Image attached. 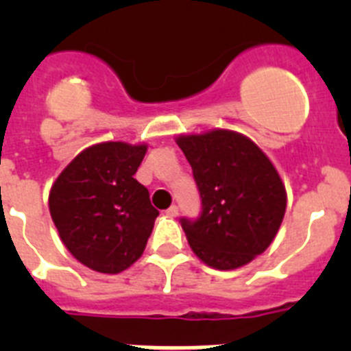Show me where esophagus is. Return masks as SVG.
Returning a JSON list of instances; mask_svg holds the SVG:
<instances>
[{
  "label": "esophagus",
  "mask_w": 351,
  "mask_h": 351,
  "mask_svg": "<svg viewBox=\"0 0 351 351\" xmlns=\"http://www.w3.org/2000/svg\"><path fill=\"white\" fill-rule=\"evenodd\" d=\"M165 214H167V216H170V218H176V216L179 214V207L178 206H170L169 209L165 210Z\"/></svg>",
  "instance_id": "obj_1"
}]
</instances>
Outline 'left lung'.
<instances>
[{
    "label": "left lung",
    "instance_id": "left-lung-1",
    "mask_svg": "<svg viewBox=\"0 0 351 351\" xmlns=\"http://www.w3.org/2000/svg\"><path fill=\"white\" fill-rule=\"evenodd\" d=\"M193 169L202 214L182 219L191 251L206 265L232 271L271 246L287 210V190L267 154L246 135L209 130L176 137Z\"/></svg>",
    "mask_w": 351,
    "mask_h": 351
}]
</instances>
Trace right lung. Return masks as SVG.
I'll return each instance as SVG.
<instances>
[{"label": "right lung", "mask_w": 351, "mask_h": 351, "mask_svg": "<svg viewBox=\"0 0 351 351\" xmlns=\"http://www.w3.org/2000/svg\"><path fill=\"white\" fill-rule=\"evenodd\" d=\"M147 144L100 142L80 151L49 191L61 241L82 265L117 274L142 256L158 210L133 178Z\"/></svg>", "instance_id": "right-lung-1"}]
</instances>
